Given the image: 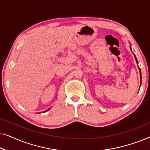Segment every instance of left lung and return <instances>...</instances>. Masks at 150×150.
<instances>
[{
	"label": "left lung",
	"instance_id": "left-lung-1",
	"mask_svg": "<svg viewBox=\"0 0 150 150\" xmlns=\"http://www.w3.org/2000/svg\"><path fill=\"white\" fill-rule=\"evenodd\" d=\"M130 50H131V51H132V49H131V47H130ZM134 56L135 60H136V61H137V65H138V61H137V57H136V56H135L134 54ZM139 72H140V77H141V85H140V87H141V69H140V68H139Z\"/></svg>",
	"mask_w": 150,
	"mask_h": 150
}]
</instances>
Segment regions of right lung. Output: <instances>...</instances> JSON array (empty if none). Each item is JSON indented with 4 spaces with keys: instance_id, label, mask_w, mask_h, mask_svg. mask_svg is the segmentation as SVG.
<instances>
[{
    "instance_id": "add662e5",
    "label": "right lung",
    "mask_w": 150,
    "mask_h": 150,
    "mask_svg": "<svg viewBox=\"0 0 150 150\" xmlns=\"http://www.w3.org/2000/svg\"><path fill=\"white\" fill-rule=\"evenodd\" d=\"M50 108H48V110H45V111H44V112H46V111H48V110H49V109H50Z\"/></svg>"
}]
</instances>
